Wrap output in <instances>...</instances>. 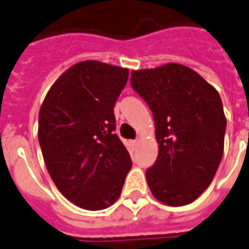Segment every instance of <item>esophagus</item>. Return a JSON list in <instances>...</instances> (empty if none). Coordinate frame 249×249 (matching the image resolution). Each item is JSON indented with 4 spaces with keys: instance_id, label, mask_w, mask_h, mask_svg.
Masks as SVG:
<instances>
[{
    "instance_id": "esophagus-1",
    "label": "esophagus",
    "mask_w": 249,
    "mask_h": 249,
    "mask_svg": "<svg viewBox=\"0 0 249 249\" xmlns=\"http://www.w3.org/2000/svg\"><path fill=\"white\" fill-rule=\"evenodd\" d=\"M138 144H139L138 139H135V141H133V142H131V145H133V148H134V149L138 147Z\"/></svg>"
}]
</instances>
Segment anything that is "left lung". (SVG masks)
Instances as JSON below:
<instances>
[{"instance_id": "1", "label": "left lung", "mask_w": 249, "mask_h": 249, "mask_svg": "<svg viewBox=\"0 0 249 249\" xmlns=\"http://www.w3.org/2000/svg\"><path fill=\"white\" fill-rule=\"evenodd\" d=\"M131 88L152 111L159 156L145 171L152 195L169 206L197 199L215 177L226 119L217 90L179 64L131 71Z\"/></svg>"}]
</instances>
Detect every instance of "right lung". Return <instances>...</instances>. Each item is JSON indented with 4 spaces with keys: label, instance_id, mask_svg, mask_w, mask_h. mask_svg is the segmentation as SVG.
I'll use <instances>...</instances> for the list:
<instances>
[{
    "label": "right lung",
    "instance_id": "1",
    "mask_svg": "<svg viewBox=\"0 0 249 249\" xmlns=\"http://www.w3.org/2000/svg\"><path fill=\"white\" fill-rule=\"evenodd\" d=\"M128 75V69L79 62L56 80L40 106L38 141L46 167L58 191L84 210L118 201L131 167L114 115Z\"/></svg>",
    "mask_w": 249,
    "mask_h": 249
}]
</instances>
